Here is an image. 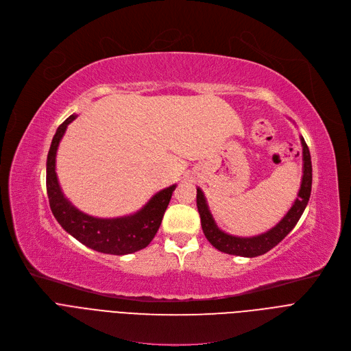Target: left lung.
<instances>
[{"mask_svg": "<svg viewBox=\"0 0 351 351\" xmlns=\"http://www.w3.org/2000/svg\"><path fill=\"white\" fill-rule=\"evenodd\" d=\"M300 143H302V149H303L302 151V159H303L302 172H303V175H302V183H300L298 197L293 202L292 207L288 210V213L282 217V220L279 221L276 226H274L271 230H268L267 232H263V234L254 236V237H237V236L227 234V232L220 230L217 227L212 213H210L206 197H204L202 189L197 188L196 203H197V210L200 215L202 228H203L206 239L215 248H217L219 251L226 252V254L252 258V256H258V255L268 252L271 248L278 245L289 234L292 228L299 221L302 213L305 212V207L308 206V202L311 197V191H312L311 152H309V148L305 143V139H303V136H300Z\"/></svg>", "mask_w": 351, "mask_h": 351, "instance_id": "obj_1", "label": "left lung"}]
</instances>
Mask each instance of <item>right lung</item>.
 Masks as SVG:
<instances>
[{"instance_id":"add662e5","label":"right lung","mask_w":351,"mask_h":351,"mask_svg":"<svg viewBox=\"0 0 351 351\" xmlns=\"http://www.w3.org/2000/svg\"><path fill=\"white\" fill-rule=\"evenodd\" d=\"M76 117L72 114L59 125L46 160V192L55 219L70 236L99 252L125 255L145 248L156 234L176 184L159 191L141 210L130 216L99 219L80 212L64 197L56 176L58 147L67 125Z\"/></svg>"}]
</instances>
